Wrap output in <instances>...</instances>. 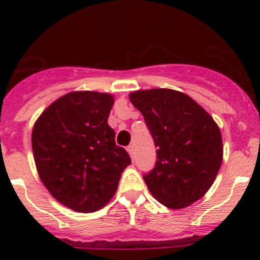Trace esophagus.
Listing matches in <instances>:
<instances>
[{"label": "esophagus", "instance_id": "esophagus-1", "mask_svg": "<svg viewBox=\"0 0 260 260\" xmlns=\"http://www.w3.org/2000/svg\"><path fill=\"white\" fill-rule=\"evenodd\" d=\"M127 152H128V155H130V157L134 158V146H128Z\"/></svg>", "mask_w": 260, "mask_h": 260}]
</instances>
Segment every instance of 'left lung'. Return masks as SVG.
Wrapping results in <instances>:
<instances>
[{"label":"left lung","mask_w":260,"mask_h":260,"mask_svg":"<svg viewBox=\"0 0 260 260\" xmlns=\"http://www.w3.org/2000/svg\"><path fill=\"white\" fill-rule=\"evenodd\" d=\"M128 98L157 148L155 168L143 176L153 198L173 210L201 199L222 161L219 126L198 103L174 89H141Z\"/></svg>","instance_id":"8db88e82"}]
</instances>
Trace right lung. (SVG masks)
<instances>
[{
    "instance_id": "right-lung-1",
    "label": "right lung",
    "mask_w": 260,
    "mask_h": 260,
    "mask_svg": "<svg viewBox=\"0 0 260 260\" xmlns=\"http://www.w3.org/2000/svg\"><path fill=\"white\" fill-rule=\"evenodd\" d=\"M109 93L75 91L41 113L32 130V151L41 182L61 204L95 212L113 198L132 158L116 144L108 117Z\"/></svg>"
}]
</instances>
